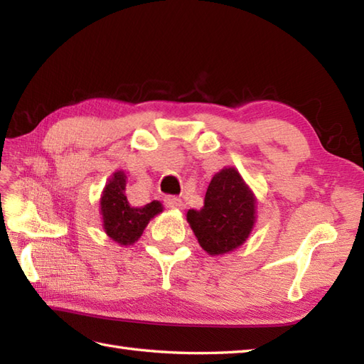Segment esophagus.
<instances>
[{
    "instance_id": "1",
    "label": "esophagus",
    "mask_w": 364,
    "mask_h": 364,
    "mask_svg": "<svg viewBox=\"0 0 364 364\" xmlns=\"http://www.w3.org/2000/svg\"><path fill=\"white\" fill-rule=\"evenodd\" d=\"M164 205L167 208H170V210H180V208L183 206V202H181V198H178L175 196H166Z\"/></svg>"
}]
</instances>
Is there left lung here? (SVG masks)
I'll use <instances>...</instances> for the list:
<instances>
[{
  "label": "left lung",
  "mask_w": 364,
  "mask_h": 364,
  "mask_svg": "<svg viewBox=\"0 0 364 364\" xmlns=\"http://www.w3.org/2000/svg\"><path fill=\"white\" fill-rule=\"evenodd\" d=\"M188 222L200 245L210 255H222L241 245L255 223V198L233 167L213 176L200 211L189 210Z\"/></svg>",
  "instance_id": "left-lung-1"
}]
</instances>
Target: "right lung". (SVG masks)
<instances>
[{"label": "right lung", "mask_w": 364, "mask_h": 364, "mask_svg": "<svg viewBox=\"0 0 364 364\" xmlns=\"http://www.w3.org/2000/svg\"><path fill=\"white\" fill-rule=\"evenodd\" d=\"M100 202L105 231L122 245L136 242L150 219L162 211V206L156 200L142 208L131 206L127 198V176L123 172H115L107 181Z\"/></svg>", "instance_id": "1"}]
</instances>
